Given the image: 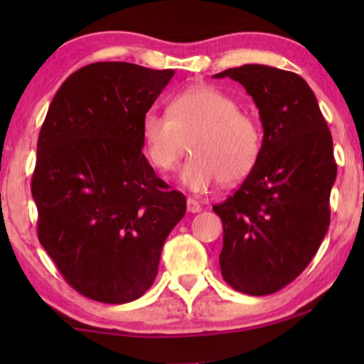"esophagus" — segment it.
I'll list each match as a JSON object with an SVG mask.
<instances>
[{
	"label": "esophagus",
	"mask_w": 364,
	"mask_h": 364,
	"mask_svg": "<svg viewBox=\"0 0 364 364\" xmlns=\"http://www.w3.org/2000/svg\"><path fill=\"white\" fill-rule=\"evenodd\" d=\"M187 210L191 213H197L202 210V205L196 200V198H187Z\"/></svg>",
	"instance_id": "34e87169"
}]
</instances>
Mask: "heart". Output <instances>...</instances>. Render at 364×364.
Segmentation results:
<instances>
[{
  "label": "heart",
  "mask_w": 364,
  "mask_h": 364,
  "mask_svg": "<svg viewBox=\"0 0 364 364\" xmlns=\"http://www.w3.org/2000/svg\"><path fill=\"white\" fill-rule=\"evenodd\" d=\"M149 161L161 172L177 166L183 154L193 156L181 171V181L193 192L223 182H242L257 166L262 129L257 119L233 97L208 84H196L172 97L168 114L149 111L141 124Z\"/></svg>",
  "instance_id": "heart-1"
}]
</instances>
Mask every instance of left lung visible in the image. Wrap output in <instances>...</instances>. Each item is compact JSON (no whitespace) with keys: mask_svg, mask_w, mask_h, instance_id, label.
Here are the masks:
<instances>
[{"mask_svg":"<svg viewBox=\"0 0 364 364\" xmlns=\"http://www.w3.org/2000/svg\"><path fill=\"white\" fill-rule=\"evenodd\" d=\"M213 77L240 82L263 127L257 166L213 205L223 223L222 277L237 291L270 295L305 270L330 227L331 132L311 87L295 73L245 64Z\"/></svg>","mask_w":364,"mask_h":364,"instance_id":"8db88e82","label":"left lung"}]
</instances>
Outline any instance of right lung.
<instances>
[{
	"instance_id": "right-lung-1",
	"label": "right lung",
	"mask_w": 364,
	"mask_h": 364,
	"mask_svg": "<svg viewBox=\"0 0 364 364\" xmlns=\"http://www.w3.org/2000/svg\"><path fill=\"white\" fill-rule=\"evenodd\" d=\"M173 74L89 64L63 82L43 122L31 181L38 238L64 280L91 300L142 296L186 215L183 193L168 191L142 154V117Z\"/></svg>"
}]
</instances>
